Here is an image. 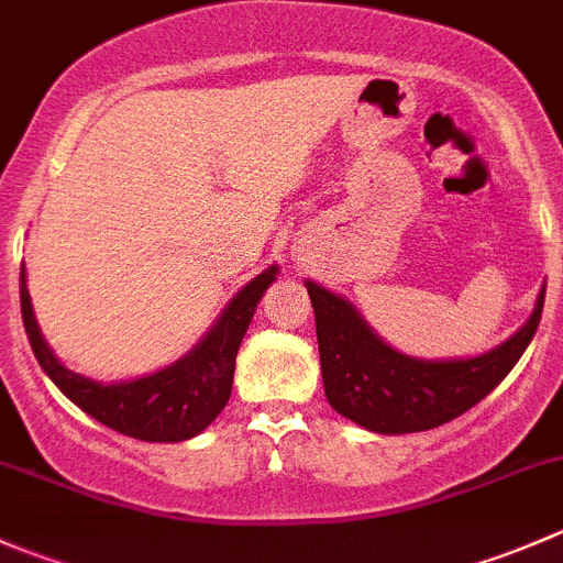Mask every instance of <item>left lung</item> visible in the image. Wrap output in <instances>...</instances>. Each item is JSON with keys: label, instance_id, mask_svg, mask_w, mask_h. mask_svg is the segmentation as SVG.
I'll return each instance as SVG.
<instances>
[{"label": "left lung", "instance_id": "obj_1", "mask_svg": "<svg viewBox=\"0 0 563 563\" xmlns=\"http://www.w3.org/2000/svg\"><path fill=\"white\" fill-rule=\"evenodd\" d=\"M313 302L327 400L340 417L382 435L439 428L474 408L518 365L542 318L544 286L533 313L509 340L479 356L419 360L384 343L340 294L305 280Z\"/></svg>", "mask_w": 563, "mask_h": 563}]
</instances>
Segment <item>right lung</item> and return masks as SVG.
<instances>
[{
	"label": "right lung",
	"instance_id": "obj_1",
	"mask_svg": "<svg viewBox=\"0 0 563 563\" xmlns=\"http://www.w3.org/2000/svg\"><path fill=\"white\" fill-rule=\"evenodd\" d=\"M275 277L277 264L253 277L242 291H236V297L225 305L209 332L174 365L117 384H103L73 373L48 349L37 327L35 310H32L24 264H21V316H24L26 338L40 367L62 389V395L70 397L81 411L117 433L139 441L174 444V441H187L201 433L225 408L231 384H234L236 351L261 297L275 283Z\"/></svg>",
	"mask_w": 563,
	"mask_h": 563
}]
</instances>
